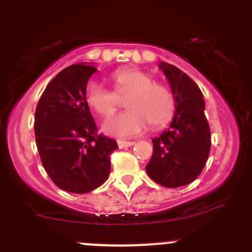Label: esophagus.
<instances>
[{"label": "esophagus", "instance_id": "esophagus-1", "mask_svg": "<svg viewBox=\"0 0 252 252\" xmlns=\"http://www.w3.org/2000/svg\"><path fill=\"white\" fill-rule=\"evenodd\" d=\"M135 144L134 141H124V140H118V146L119 149H126V147H130Z\"/></svg>", "mask_w": 252, "mask_h": 252}]
</instances>
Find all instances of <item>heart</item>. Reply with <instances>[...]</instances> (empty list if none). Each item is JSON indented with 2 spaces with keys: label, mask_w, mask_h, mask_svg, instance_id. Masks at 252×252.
Segmentation results:
<instances>
[{
  "label": "heart",
  "mask_w": 252,
  "mask_h": 252,
  "mask_svg": "<svg viewBox=\"0 0 252 252\" xmlns=\"http://www.w3.org/2000/svg\"><path fill=\"white\" fill-rule=\"evenodd\" d=\"M114 91L91 81L85 89L89 107L97 114L108 117L117 110L121 98H126L129 110L111 117L102 128L110 135L133 136L150 126L158 128L169 121L174 111V98L164 85L155 83L149 73L136 68L118 69L112 74Z\"/></svg>",
  "instance_id": "1"
}]
</instances>
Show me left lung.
<instances>
[{"label": "left lung", "mask_w": 252, "mask_h": 252, "mask_svg": "<svg viewBox=\"0 0 252 252\" xmlns=\"http://www.w3.org/2000/svg\"><path fill=\"white\" fill-rule=\"evenodd\" d=\"M174 97L171 126L152 139L154 154L146 166L149 177L166 188L194 182L204 169L210 155L211 131L205 117V100L194 80L179 68L161 62Z\"/></svg>", "instance_id": "1"}]
</instances>
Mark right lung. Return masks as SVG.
Masks as SVG:
<instances>
[{"label":"right lung","mask_w":252,"mask_h":252,"mask_svg":"<svg viewBox=\"0 0 252 252\" xmlns=\"http://www.w3.org/2000/svg\"><path fill=\"white\" fill-rule=\"evenodd\" d=\"M91 63L69 65L42 93L35 111V139L42 166L60 189L73 194L93 191L106 182L113 139L97 134L85 100V89L96 72Z\"/></svg>","instance_id":"obj_1"}]
</instances>
